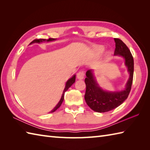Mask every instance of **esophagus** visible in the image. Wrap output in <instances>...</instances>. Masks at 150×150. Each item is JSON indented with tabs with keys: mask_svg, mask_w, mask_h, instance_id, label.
I'll return each instance as SVG.
<instances>
[{
	"mask_svg": "<svg viewBox=\"0 0 150 150\" xmlns=\"http://www.w3.org/2000/svg\"><path fill=\"white\" fill-rule=\"evenodd\" d=\"M84 75H85L84 71L83 70H81V71H79L78 72L77 75V77L78 79H83L84 77Z\"/></svg>",
	"mask_w": 150,
	"mask_h": 150,
	"instance_id": "34e87169",
	"label": "esophagus"
}]
</instances>
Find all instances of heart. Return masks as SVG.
I'll return each mask as SVG.
<instances>
[{"label":"heart","instance_id":"1","mask_svg":"<svg viewBox=\"0 0 150 150\" xmlns=\"http://www.w3.org/2000/svg\"><path fill=\"white\" fill-rule=\"evenodd\" d=\"M104 48L103 46H97L94 47V52L96 55H99L103 53Z\"/></svg>","mask_w":150,"mask_h":150}]
</instances>
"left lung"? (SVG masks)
Wrapping results in <instances>:
<instances>
[{
  "label": "left lung",
  "mask_w": 150,
  "mask_h": 150,
  "mask_svg": "<svg viewBox=\"0 0 150 150\" xmlns=\"http://www.w3.org/2000/svg\"><path fill=\"white\" fill-rule=\"evenodd\" d=\"M114 40L115 42L114 55L122 56L125 59L129 77L124 90L110 92L104 91L99 87L91 70L86 71V77L84 81L86 86L84 95L86 103L91 110L99 113L107 112L119 106L128 98L132 88L134 71L133 56L128 47L122 40L117 38H115Z\"/></svg>",
  "instance_id": "8db88e82"
}]
</instances>
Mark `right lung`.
<instances>
[{"label":"right lung","instance_id":"right-lung-1","mask_svg":"<svg viewBox=\"0 0 150 150\" xmlns=\"http://www.w3.org/2000/svg\"><path fill=\"white\" fill-rule=\"evenodd\" d=\"M56 40L55 39H52V38H50L49 39L47 40H46V39H35L33 40L32 42H31L30 44H32V43H35V42H37V43H40V42H45V41H47V42H49V41H53V40ZM75 82V75H74L73 76V77L69 79V80L66 82V86H65V88L64 90V91H63V93H62V97L61 98H60V101L59 102V103L57 104V106L53 108V110H52L50 111V113H53L54 112V111H56L58 108L61 106V104L62 103V102L64 100V93L65 92L68 90V88H70L71 86V85L74 83V82Z\"/></svg>","mask_w":150,"mask_h":150}]
</instances>
